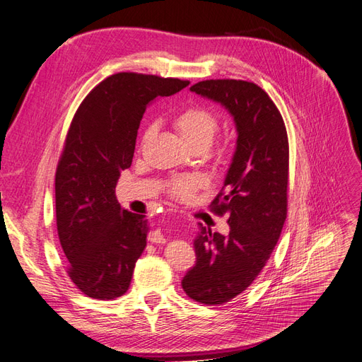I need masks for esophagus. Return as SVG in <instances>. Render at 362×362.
I'll list each match as a JSON object with an SVG mask.
<instances>
[{"mask_svg":"<svg viewBox=\"0 0 362 362\" xmlns=\"http://www.w3.org/2000/svg\"><path fill=\"white\" fill-rule=\"evenodd\" d=\"M149 242L151 243H166V235L161 233V229H154L149 234Z\"/></svg>","mask_w":362,"mask_h":362,"instance_id":"obj_1","label":"esophagus"}]
</instances>
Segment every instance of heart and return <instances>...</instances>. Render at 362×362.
<instances>
[{
  "instance_id": "1",
  "label": "heart",
  "mask_w": 362,
  "mask_h": 362,
  "mask_svg": "<svg viewBox=\"0 0 362 362\" xmlns=\"http://www.w3.org/2000/svg\"><path fill=\"white\" fill-rule=\"evenodd\" d=\"M173 124L190 145L210 144L217 131V117L201 105H189L173 117ZM208 178L201 172L173 177L168 190L177 198H187L193 192L206 185Z\"/></svg>"
}]
</instances>
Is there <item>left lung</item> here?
<instances>
[{
    "mask_svg": "<svg viewBox=\"0 0 362 362\" xmlns=\"http://www.w3.org/2000/svg\"><path fill=\"white\" fill-rule=\"evenodd\" d=\"M190 92L221 104L237 131L225 193L211 202L217 214H228L229 234L199 223L196 262L181 281L193 300L222 305L254 282L278 243L287 217L288 139L276 105L254 83L206 80Z\"/></svg>",
    "mask_w": 362,
    "mask_h": 362,
    "instance_id": "1",
    "label": "left lung"
}]
</instances>
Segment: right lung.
Wrapping results in <instances>:
<instances>
[{"mask_svg":"<svg viewBox=\"0 0 362 362\" xmlns=\"http://www.w3.org/2000/svg\"><path fill=\"white\" fill-rule=\"evenodd\" d=\"M189 86L178 78L120 72L84 98L56 172V217L68 275L86 296L108 300L131 284L146 247L145 214L120 206L115 189L131 166L146 107Z\"/></svg>","mask_w":362,"mask_h":362,"instance_id":"right-lung-1","label":"right lung"}]
</instances>
